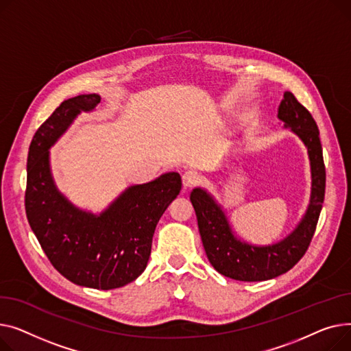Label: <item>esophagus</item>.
<instances>
[{
  "instance_id": "esophagus-1",
  "label": "esophagus",
  "mask_w": 351,
  "mask_h": 351,
  "mask_svg": "<svg viewBox=\"0 0 351 351\" xmlns=\"http://www.w3.org/2000/svg\"><path fill=\"white\" fill-rule=\"evenodd\" d=\"M199 181V174L194 170H187L182 174V185L184 189H191Z\"/></svg>"
}]
</instances>
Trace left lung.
<instances>
[{
	"label": "left lung",
	"mask_w": 351,
	"mask_h": 351,
	"mask_svg": "<svg viewBox=\"0 0 351 351\" xmlns=\"http://www.w3.org/2000/svg\"><path fill=\"white\" fill-rule=\"evenodd\" d=\"M278 119L306 144L312 166L311 204L304 218L289 237L275 245L261 248L242 243L234 238L222 210L207 193L195 189L190 195L208 261L221 275L235 280H267L291 271L312 242L324 201L326 167L319 129L313 116L299 103L293 93L285 92L278 108Z\"/></svg>",
	"instance_id": "left-lung-1"
}]
</instances>
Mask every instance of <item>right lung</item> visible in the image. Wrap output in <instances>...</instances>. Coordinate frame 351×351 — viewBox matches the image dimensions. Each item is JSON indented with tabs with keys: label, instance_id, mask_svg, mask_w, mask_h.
I'll return each mask as SVG.
<instances>
[{
	"label": "right lung",
	"instance_id": "right-lung-1",
	"mask_svg": "<svg viewBox=\"0 0 351 351\" xmlns=\"http://www.w3.org/2000/svg\"><path fill=\"white\" fill-rule=\"evenodd\" d=\"M97 95L64 100L39 126L27 161L25 213L31 230L55 269L68 280L109 291L146 269L157 222L181 190L178 173L133 185L99 217L75 208L58 193L48 149L80 110H92Z\"/></svg>",
	"mask_w": 351,
	"mask_h": 351
}]
</instances>
